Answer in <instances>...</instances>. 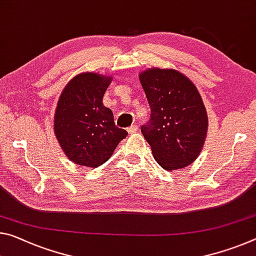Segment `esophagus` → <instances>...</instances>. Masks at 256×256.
Segmentation results:
<instances>
[{
    "mask_svg": "<svg viewBox=\"0 0 256 256\" xmlns=\"http://www.w3.org/2000/svg\"><path fill=\"white\" fill-rule=\"evenodd\" d=\"M138 131V126L136 125H131V126L128 128V132L130 134H133V133H136Z\"/></svg>",
    "mask_w": 256,
    "mask_h": 256,
    "instance_id": "1",
    "label": "esophagus"
}]
</instances>
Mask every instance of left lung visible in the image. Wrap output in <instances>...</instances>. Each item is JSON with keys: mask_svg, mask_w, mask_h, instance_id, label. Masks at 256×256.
Here are the masks:
<instances>
[{"mask_svg": "<svg viewBox=\"0 0 256 256\" xmlns=\"http://www.w3.org/2000/svg\"><path fill=\"white\" fill-rule=\"evenodd\" d=\"M150 120L141 132L155 160L166 171L192 163L208 133V112L197 88L176 70L150 68L139 75Z\"/></svg>", "mask_w": 256, "mask_h": 256, "instance_id": "1", "label": "left lung"}]
</instances>
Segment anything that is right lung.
Segmentation results:
<instances>
[{"mask_svg": "<svg viewBox=\"0 0 256 256\" xmlns=\"http://www.w3.org/2000/svg\"><path fill=\"white\" fill-rule=\"evenodd\" d=\"M110 76L82 72L72 78L59 96L54 112V134L75 164L98 168L112 155L128 132L117 128L102 98Z\"/></svg>", "mask_w": 256, "mask_h": 256, "instance_id": "right-lung-1", "label": "right lung"}]
</instances>
